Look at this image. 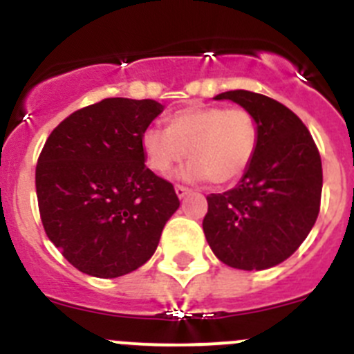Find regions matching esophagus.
I'll return each mask as SVG.
<instances>
[{
    "label": "esophagus",
    "instance_id": "esophagus-1",
    "mask_svg": "<svg viewBox=\"0 0 354 354\" xmlns=\"http://www.w3.org/2000/svg\"><path fill=\"white\" fill-rule=\"evenodd\" d=\"M187 193H189V189H187V187L180 186V184H177V186H175V195L179 196V198H184Z\"/></svg>",
    "mask_w": 354,
    "mask_h": 354
}]
</instances>
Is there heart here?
Here are the masks:
<instances>
[{"instance_id": "obj_1", "label": "heart", "mask_w": 354, "mask_h": 354, "mask_svg": "<svg viewBox=\"0 0 354 354\" xmlns=\"http://www.w3.org/2000/svg\"><path fill=\"white\" fill-rule=\"evenodd\" d=\"M147 162L167 174L189 156L177 171L179 179L227 184L239 179L257 150V124L243 108L192 106L168 120V129L147 127L142 136Z\"/></svg>"}]
</instances>
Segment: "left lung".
<instances>
[{"mask_svg":"<svg viewBox=\"0 0 354 354\" xmlns=\"http://www.w3.org/2000/svg\"><path fill=\"white\" fill-rule=\"evenodd\" d=\"M214 99L252 115L257 150L236 187L207 196L205 239L230 268L268 270L289 259L317 220L321 156L305 124L271 97L230 90Z\"/></svg>","mask_w":354,"mask_h":354,"instance_id":"left-lung-1","label":"left lung"}]
</instances>
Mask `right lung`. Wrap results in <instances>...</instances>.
Listing matches in <instances>:
<instances>
[{
  "mask_svg": "<svg viewBox=\"0 0 354 354\" xmlns=\"http://www.w3.org/2000/svg\"><path fill=\"white\" fill-rule=\"evenodd\" d=\"M165 106L111 97L55 127L35 171L44 230L81 273L117 278L138 270L180 202L145 167L142 136Z\"/></svg>",
  "mask_w": 354,
  "mask_h": 354,
  "instance_id": "obj_1",
  "label": "right lung"
}]
</instances>
